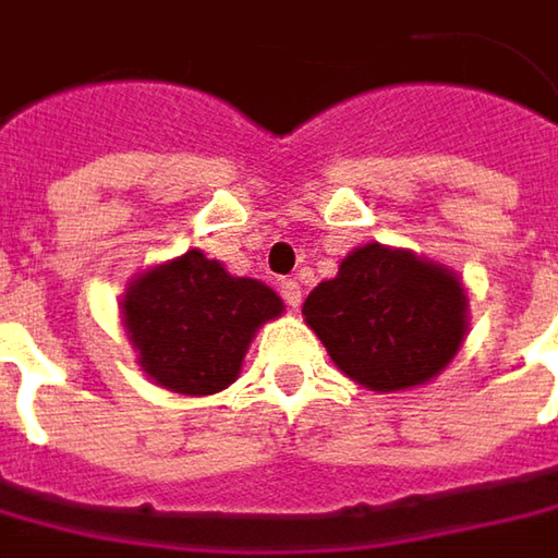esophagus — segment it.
<instances>
[{"mask_svg":"<svg viewBox=\"0 0 558 558\" xmlns=\"http://www.w3.org/2000/svg\"><path fill=\"white\" fill-rule=\"evenodd\" d=\"M279 292H282V299H286L289 307H299L301 304V286L295 279H282V282H279Z\"/></svg>","mask_w":558,"mask_h":558,"instance_id":"esophagus-1","label":"esophagus"}]
</instances>
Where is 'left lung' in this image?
<instances>
[{
	"mask_svg": "<svg viewBox=\"0 0 558 558\" xmlns=\"http://www.w3.org/2000/svg\"><path fill=\"white\" fill-rule=\"evenodd\" d=\"M345 378L393 393L445 372L466 337L458 272L413 251L362 244L301 307Z\"/></svg>",
	"mask_w": 558,
	"mask_h": 558,
	"instance_id": "left-lung-1",
	"label": "left lung"
}]
</instances>
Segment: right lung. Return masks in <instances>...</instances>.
Wrapping results in <instances>:
<instances>
[{
	"mask_svg": "<svg viewBox=\"0 0 558 558\" xmlns=\"http://www.w3.org/2000/svg\"><path fill=\"white\" fill-rule=\"evenodd\" d=\"M120 307L142 372L174 393L206 397L234 384L251 339L282 314V299L186 251L136 276Z\"/></svg>",
	"mask_w": 558,
	"mask_h": 558,
	"instance_id": "add662e5",
	"label": "right lung"
}]
</instances>
